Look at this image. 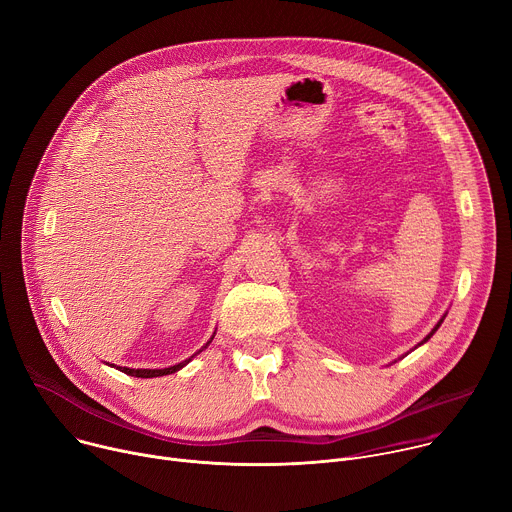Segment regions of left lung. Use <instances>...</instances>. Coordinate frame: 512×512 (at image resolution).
<instances>
[{"mask_svg":"<svg viewBox=\"0 0 512 512\" xmlns=\"http://www.w3.org/2000/svg\"><path fill=\"white\" fill-rule=\"evenodd\" d=\"M444 318H446V314H444V316H442V318H440V322H437V324H435V326H433V328H431V332H429V334H427V336H425V338H423V340H421V342H419V344H417V346H421V344H425V342H427V340H429V338H431V336H433V334H435V332H437V328H440V326H442V322H444ZM417 346H415V348H417ZM403 356H405V354H403ZM403 356H401V358H403Z\"/></svg>","mask_w":512,"mask_h":512,"instance_id":"8db88e82","label":"left lung"}]
</instances>
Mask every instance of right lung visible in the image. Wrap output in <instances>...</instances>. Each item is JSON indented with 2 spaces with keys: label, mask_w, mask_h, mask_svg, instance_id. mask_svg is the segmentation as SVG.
<instances>
[{
  "label": "right lung",
  "mask_w": 512,
  "mask_h": 512,
  "mask_svg": "<svg viewBox=\"0 0 512 512\" xmlns=\"http://www.w3.org/2000/svg\"><path fill=\"white\" fill-rule=\"evenodd\" d=\"M216 334V332H214ZM214 334L210 336V340L198 350V352H194L190 358H186V360H182V362H178V364H174V367H168V369H127V367H117L121 373H125V375H129V377H137V379H154V377H164V375H172V373H176V371H180V369H184L186 364L196 356V354H200L210 342H212V338H214Z\"/></svg>",
  "instance_id": "add662e5"
}]
</instances>
